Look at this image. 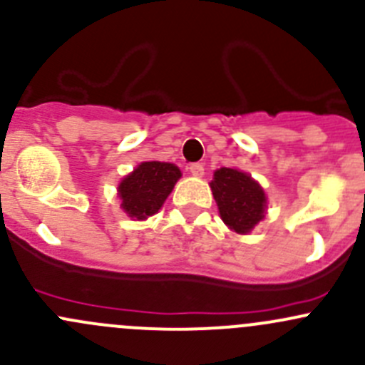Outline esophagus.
<instances>
[{"label":"esophagus","instance_id":"esophagus-1","mask_svg":"<svg viewBox=\"0 0 365 365\" xmlns=\"http://www.w3.org/2000/svg\"><path fill=\"white\" fill-rule=\"evenodd\" d=\"M189 171H190V175L197 176V178H201V176L205 175V168H203V164H200V162H194V164H190Z\"/></svg>","mask_w":365,"mask_h":365}]
</instances>
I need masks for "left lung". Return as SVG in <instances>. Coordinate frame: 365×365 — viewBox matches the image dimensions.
Wrapping results in <instances>:
<instances>
[{"label":"left lung","mask_w":365,"mask_h":365,"mask_svg":"<svg viewBox=\"0 0 365 365\" xmlns=\"http://www.w3.org/2000/svg\"><path fill=\"white\" fill-rule=\"evenodd\" d=\"M220 219L238 235L251 233L267 210V196L251 175L235 168H220L210 182Z\"/></svg>","instance_id":"obj_1"}]
</instances>
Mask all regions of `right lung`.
Here are the masks:
<instances>
[{"label":"right lung","instance_id":"right-lung-1","mask_svg":"<svg viewBox=\"0 0 365 365\" xmlns=\"http://www.w3.org/2000/svg\"><path fill=\"white\" fill-rule=\"evenodd\" d=\"M180 176L178 165L169 162H141L118 185L120 206L130 219H148L162 208Z\"/></svg>","mask_w":365,"mask_h":365}]
</instances>
